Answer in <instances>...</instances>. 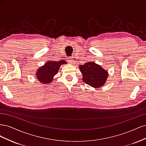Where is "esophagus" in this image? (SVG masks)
Masks as SVG:
<instances>
[{"instance_id": "34e87169", "label": "esophagus", "mask_w": 146, "mask_h": 146, "mask_svg": "<svg viewBox=\"0 0 146 146\" xmlns=\"http://www.w3.org/2000/svg\"><path fill=\"white\" fill-rule=\"evenodd\" d=\"M68 61H69V63L70 64H72V62H73V60H72V58H69Z\"/></svg>"}]
</instances>
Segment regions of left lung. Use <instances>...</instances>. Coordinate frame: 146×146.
<instances>
[{"mask_svg":"<svg viewBox=\"0 0 146 146\" xmlns=\"http://www.w3.org/2000/svg\"><path fill=\"white\" fill-rule=\"evenodd\" d=\"M79 68L83 76V81L93 88L104 86L108 78V72L94 61L80 65Z\"/></svg>","mask_w":146,"mask_h":146,"instance_id":"8db88e82","label":"left lung"}]
</instances>
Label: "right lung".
I'll return each instance as SVG.
<instances>
[{
    "instance_id": "obj_1",
    "label": "right lung",
    "mask_w": 146,
    "mask_h": 146,
    "mask_svg": "<svg viewBox=\"0 0 146 146\" xmlns=\"http://www.w3.org/2000/svg\"><path fill=\"white\" fill-rule=\"evenodd\" d=\"M66 64L65 60L48 61L38 69L36 76L41 83L48 84L52 82L53 78L58 73L60 66Z\"/></svg>"
}]
</instances>
